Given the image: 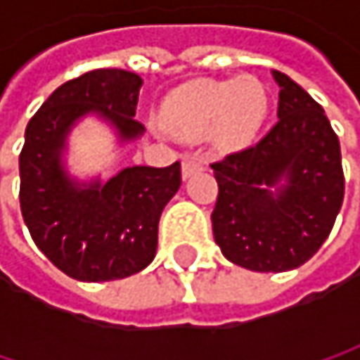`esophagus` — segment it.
Returning a JSON list of instances; mask_svg holds the SVG:
<instances>
[{"instance_id":"34e87169","label":"esophagus","mask_w":360,"mask_h":360,"mask_svg":"<svg viewBox=\"0 0 360 360\" xmlns=\"http://www.w3.org/2000/svg\"><path fill=\"white\" fill-rule=\"evenodd\" d=\"M202 169H204V165H202V160H200V158H195V156H187V158L183 160V179L191 177L193 173H198V171H202Z\"/></svg>"}]
</instances>
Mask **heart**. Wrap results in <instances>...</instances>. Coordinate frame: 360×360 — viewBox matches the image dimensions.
<instances>
[{
    "label": "heart",
    "instance_id": "1",
    "mask_svg": "<svg viewBox=\"0 0 360 360\" xmlns=\"http://www.w3.org/2000/svg\"><path fill=\"white\" fill-rule=\"evenodd\" d=\"M264 114V87L252 77L187 83L165 106V120L175 135L200 139L210 133L221 148H238L252 139Z\"/></svg>",
    "mask_w": 360,
    "mask_h": 360
}]
</instances>
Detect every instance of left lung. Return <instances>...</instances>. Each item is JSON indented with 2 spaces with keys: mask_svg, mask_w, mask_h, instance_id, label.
Wrapping results in <instances>:
<instances>
[{
  "mask_svg": "<svg viewBox=\"0 0 360 360\" xmlns=\"http://www.w3.org/2000/svg\"><path fill=\"white\" fill-rule=\"evenodd\" d=\"M273 79L275 127L210 165L219 183L214 242L227 260L258 273L304 264L323 246L344 200L340 141L325 110L288 75L273 70Z\"/></svg>",
  "mask_w": 360,
  "mask_h": 360,
  "instance_id": "1",
  "label": "left lung"
}]
</instances>
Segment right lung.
I'll use <instances>...</instances> for the list:
<instances>
[{
	"label": "right lung",
	"instance_id": "1",
	"mask_svg": "<svg viewBox=\"0 0 360 360\" xmlns=\"http://www.w3.org/2000/svg\"><path fill=\"white\" fill-rule=\"evenodd\" d=\"M141 77L89 70L60 85L27 124L20 152V210L37 248L79 281H112L146 269L158 246V221L181 185V165L127 167L106 181L70 179L60 160L72 124L98 112L120 141L146 129L135 120Z\"/></svg>",
	"mask_w": 360,
	"mask_h": 360
}]
</instances>
